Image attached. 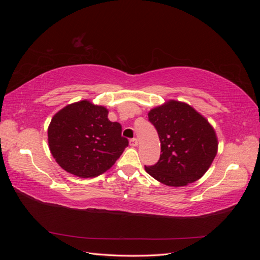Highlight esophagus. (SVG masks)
I'll list each match as a JSON object with an SVG mask.
<instances>
[{
	"mask_svg": "<svg viewBox=\"0 0 260 260\" xmlns=\"http://www.w3.org/2000/svg\"><path fill=\"white\" fill-rule=\"evenodd\" d=\"M130 145H131L132 147H135V146H137V145H138V139H136V138H133V139H131V140H130Z\"/></svg>",
	"mask_w": 260,
	"mask_h": 260,
	"instance_id": "1",
	"label": "esophagus"
}]
</instances>
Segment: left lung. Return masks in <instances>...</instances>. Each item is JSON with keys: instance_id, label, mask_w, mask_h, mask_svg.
<instances>
[{"instance_id": "1", "label": "left lung", "mask_w": 260, "mask_h": 260, "mask_svg": "<svg viewBox=\"0 0 260 260\" xmlns=\"http://www.w3.org/2000/svg\"><path fill=\"white\" fill-rule=\"evenodd\" d=\"M148 121L158 133L160 157L145 170L169 186H184L199 180L217 154L215 130L194 108L169 101L148 113Z\"/></svg>"}]
</instances>
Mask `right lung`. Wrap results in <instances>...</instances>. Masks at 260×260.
<instances>
[{"label": "right lung", "mask_w": 260, "mask_h": 260, "mask_svg": "<svg viewBox=\"0 0 260 260\" xmlns=\"http://www.w3.org/2000/svg\"><path fill=\"white\" fill-rule=\"evenodd\" d=\"M105 107L81 101L52 118L50 151L62 169L80 178H93L119 158L129 141L121 137V124L109 121Z\"/></svg>", "instance_id": "add662e5"}]
</instances>
